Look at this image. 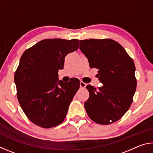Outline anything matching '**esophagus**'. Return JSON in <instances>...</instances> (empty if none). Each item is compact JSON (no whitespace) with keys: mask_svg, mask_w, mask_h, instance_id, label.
I'll return each instance as SVG.
<instances>
[{"mask_svg":"<svg viewBox=\"0 0 153 153\" xmlns=\"http://www.w3.org/2000/svg\"><path fill=\"white\" fill-rule=\"evenodd\" d=\"M86 83L83 82L82 81L80 82V87L82 88H86Z\"/></svg>","mask_w":153,"mask_h":153,"instance_id":"34e87169","label":"esophagus"}]
</instances>
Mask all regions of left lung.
<instances>
[{"label": "left lung", "instance_id": "left-lung-1", "mask_svg": "<svg viewBox=\"0 0 153 153\" xmlns=\"http://www.w3.org/2000/svg\"><path fill=\"white\" fill-rule=\"evenodd\" d=\"M79 48L90 68L98 69L101 87L88 85L90 97L84 102L89 117L107 125L115 122L128 111L136 89L135 65L122 46L111 39L79 40Z\"/></svg>", "mask_w": 153, "mask_h": 153}]
</instances>
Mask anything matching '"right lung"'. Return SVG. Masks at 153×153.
I'll return each mask as SVG.
<instances>
[{
  "label": "right lung",
  "mask_w": 153,
  "mask_h": 153,
  "mask_svg": "<svg viewBox=\"0 0 153 153\" xmlns=\"http://www.w3.org/2000/svg\"><path fill=\"white\" fill-rule=\"evenodd\" d=\"M77 39L42 40L25 50L15 74L17 97L27 118L44 128L65 120L69 104L79 88V80H59L67 54L78 49Z\"/></svg>",
  "instance_id": "add662e5"
}]
</instances>
